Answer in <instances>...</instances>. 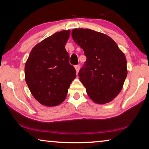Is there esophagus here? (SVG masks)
I'll list each match as a JSON object with an SVG mask.
<instances>
[{"instance_id": "obj_1", "label": "esophagus", "mask_w": 149, "mask_h": 149, "mask_svg": "<svg viewBox=\"0 0 149 149\" xmlns=\"http://www.w3.org/2000/svg\"><path fill=\"white\" fill-rule=\"evenodd\" d=\"M75 68V70H76V72H77V74H78L79 71V68H80V66L79 65H76V66H74Z\"/></svg>"}]
</instances>
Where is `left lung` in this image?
<instances>
[{"label":"left lung","instance_id":"obj_1","mask_svg":"<svg viewBox=\"0 0 149 149\" xmlns=\"http://www.w3.org/2000/svg\"><path fill=\"white\" fill-rule=\"evenodd\" d=\"M72 37L87 57L79 77L87 95L99 104L110 102L121 92L127 77L125 54L110 36L95 30L75 28Z\"/></svg>","mask_w":149,"mask_h":149}]
</instances>
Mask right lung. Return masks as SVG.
<instances>
[{
	"instance_id": "obj_1",
	"label": "right lung",
	"mask_w": 149,
	"mask_h": 149,
	"mask_svg": "<svg viewBox=\"0 0 149 149\" xmlns=\"http://www.w3.org/2000/svg\"><path fill=\"white\" fill-rule=\"evenodd\" d=\"M70 30H62L32 48L25 64V79L34 98L42 105L56 107L64 101L76 70L65 49Z\"/></svg>"
}]
</instances>
